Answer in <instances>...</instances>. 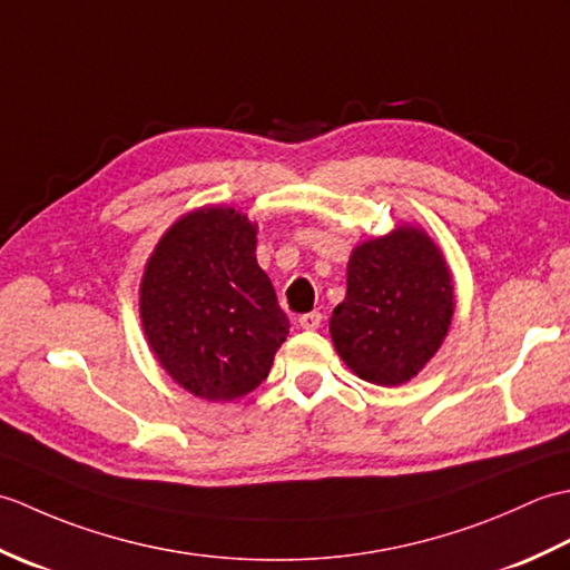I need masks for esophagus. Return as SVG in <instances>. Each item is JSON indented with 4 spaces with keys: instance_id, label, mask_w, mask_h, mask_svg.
<instances>
[{
    "instance_id": "obj_1",
    "label": "esophagus",
    "mask_w": 570,
    "mask_h": 570,
    "mask_svg": "<svg viewBox=\"0 0 570 570\" xmlns=\"http://www.w3.org/2000/svg\"><path fill=\"white\" fill-rule=\"evenodd\" d=\"M321 323H323V316L318 311H311V313H304V316L298 318V325L304 331H318L321 328Z\"/></svg>"
}]
</instances>
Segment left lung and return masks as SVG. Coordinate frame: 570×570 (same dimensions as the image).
Instances as JSON below:
<instances>
[{"mask_svg":"<svg viewBox=\"0 0 570 570\" xmlns=\"http://www.w3.org/2000/svg\"><path fill=\"white\" fill-rule=\"evenodd\" d=\"M453 313L455 284L441 247L421 225L404 223L355 245L331 337L360 380L399 386L439 353Z\"/></svg>","mask_w":570,"mask_h":570,"instance_id":"1","label":"left lung"}]
</instances>
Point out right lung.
<instances>
[{"instance_id":"add662e5","label":"right lung","mask_w":570,"mask_h":570,"mask_svg":"<svg viewBox=\"0 0 570 570\" xmlns=\"http://www.w3.org/2000/svg\"><path fill=\"white\" fill-rule=\"evenodd\" d=\"M254 252L257 223L233 205H203L180 215L144 264V337L168 377L205 402L257 390L288 335Z\"/></svg>"}]
</instances>
